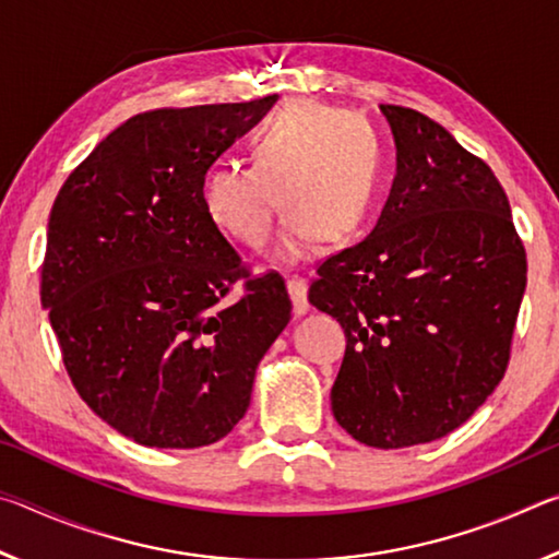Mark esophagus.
<instances>
[{"label":"esophagus","instance_id":"obj_1","mask_svg":"<svg viewBox=\"0 0 559 559\" xmlns=\"http://www.w3.org/2000/svg\"><path fill=\"white\" fill-rule=\"evenodd\" d=\"M286 283H288V293H290V300H293V313H296V316H306L308 308H310L306 278L288 276Z\"/></svg>","mask_w":559,"mask_h":559}]
</instances>
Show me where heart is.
<instances>
[{"mask_svg": "<svg viewBox=\"0 0 559 559\" xmlns=\"http://www.w3.org/2000/svg\"><path fill=\"white\" fill-rule=\"evenodd\" d=\"M384 153L370 122L318 100H288L253 138V165L222 159L204 173L202 206L249 249L271 241L278 194L286 216L278 253L300 259L313 241L362 229L382 187Z\"/></svg>", "mask_w": 559, "mask_h": 559, "instance_id": "1", "label": "heart"}]
</instances>
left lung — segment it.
Returning a JSON list of instances; mask_svg holds the SVG:
<instances>
[{"label":"left lung","instance_id":"left-lung-1","mask_svg":"<svg viewBox=\"0 0 559 559\" xmlns=\"http://www.w3.org/2000/svg\"><path fill=\"white\" fill-rule=\"evenodd\" d=\"M382 112L390 200L365 241L320 263L308 300L347 337L337 424L365 447L404 449L459 429L503 380L527 259L493 169L424 112Z\"/></svg>","mask_w":559,"mask_h":559}]
</instances>
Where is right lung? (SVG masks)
Wrapping results in <instances>:
<instances>
[{"mask_svg":"<svg viewBox=\"0 0 559 559\" xmlns=\"http://www.w3.org/2000/svg\"><path fill=\"white\" fill-rule=\"evenodd\" d=\"M273 100L138 112L56 194L41 302L63 367L81 400L143 447L224 439L290 320L286 281L253 276L202 206L206 169Z\"/></svg>","mask_w":559,"mask_h":559,"instance_id":"1","label":"right lung"}]
</instances>
